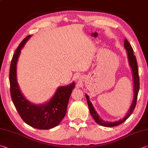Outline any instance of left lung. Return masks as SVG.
Returning a JSON list of instances; mask_svg holds the SVG:
<instances>
[{"mask_svg":"<svg viewBox=\"0 0 148 148\" xmlns=\"http://www.w3.org/2000/svg\"><path fill=\"white\" fill-rule=\"evenodd\" d=\"M124 48L126 49L127 51V55H128V62L130 67H131L132 71V75H133V80H134V99H133L132 103L131 105V106L129 109V110L127 113L126 115H125L122 119H120L117 121H114V122H108V121H103L102 119H101L97 112L95 110L93 105H92V103L89 99V97L87 94L85 95L86 101H87L88 108L90 112V114L93 117L94 121L96 122L98 124L101 125L105 127H114L119 125L121 123L124 122L127 119H128L130 115H132V112H134V109L135 108L136 103H137V95L138 93V90H139V76H138V65H137V60H136V57L134 54V50L132 47L130 43L128 42L127 39L124 40Z\"/></svg>","mask_w":148,"mask_h":148,"instance_id":"obj_1","label":"left lung"}]
</instances>
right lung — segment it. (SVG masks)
<instances>
[{"label": "right lung", "instance_id": "obj_1", "mask_svg": "<svg viewBox=\"0 0 148 148\" xmlns=\"http://www.w3.org/2000/svg\"><path fill=\"white\" fill-rule=\"evenodd\" d=\"M31 35L22 40L16 49L10 69V93L13 103L22 120L31 127L40 130H49L60 123L65 117L69 98L75 83L61 86L47 102L41 105H34L29 101L22 94L16 77V64L21 49Z\"/></svg>", "mask_w": 148, "mask_h": 148}]
</instances>
